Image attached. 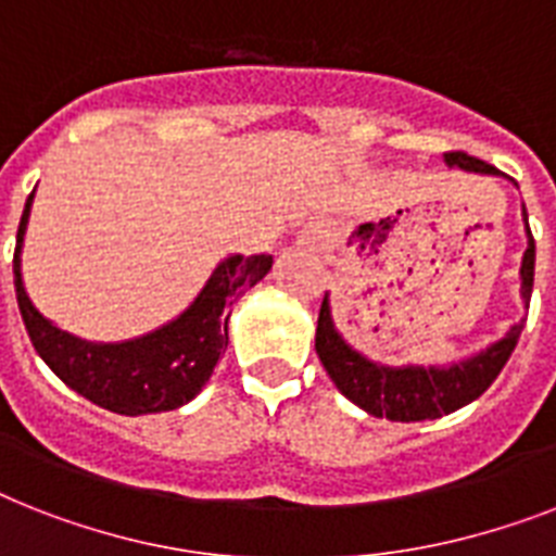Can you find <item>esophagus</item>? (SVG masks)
Returning a JSON list of instances; mask_svg holds the SVG:
<instances>
[{"instance_id":"1","label":"esophagus","mask_w":556,"mask_h":556,"mask_svg":"<svg viewBox=\"0 0 556 556\" xmlns=\"http://www.w3.org/2000/svg\"><path fill=\"white\" fill-rule=\"evenodd\" d=\"M319 239H323V228H319V225H308V228H305V231H302V245H317Z\"/></svg>"}]
</instances>
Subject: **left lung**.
Masks as SVG:
<instances>
[{"mask_svg":"<svg viewBox=\"0 0 556 556\" xmlns=\"http://www.w3.org/2000/svg\"><path fill=\"white\" fill-rule=\"evenodd\" d=\"M448 168H459L466 174L500 176L494 165L482 160H473L466 153H445L442 156ZM522 223H526L528 248L520 263V296L528 308L531 302V288H534V237L528 228V214L522 205ZM522 325L514 323L500 340L489 342L485 349L454 359L445 365H386L377 363L363 351H356L333 323L331 296L325 293L323 308L317 319V354L333 386L340 388L354 405L371 414V417H386L391 422H422V419H437L442 414L463 408L473 403L477 396L497 380L503 365L508 363L511 351L517 349Z\"/></svg>","mask_w":556,"mask_h":556,"instance_id":"obj_1","label":"left lung"}]
</instances>
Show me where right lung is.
<instances>
[{"mask_svg": "<svg viewBox=\"0 0 556 556\" xmlns=\"http://www.w3.org/2000/svg\"><path fill=\"white\" fill-rule=\"evenodd\" d=\"M34 193L25 202L16 233L13 288L36 354L71 391L122 417L160 414L191 403L211 380L214 365L228 349V319L233 302L239 300V293L254 288L268 274L274 256L228 254L211 270L202 291L182 314L142 337L122 342H90L62 331L45 314H39L25 291L22 245Z\"/></svg>", "mask_w": 556, "mask_h": 556, "instance_id": "1", "label": "right lung"}]
</instances>
